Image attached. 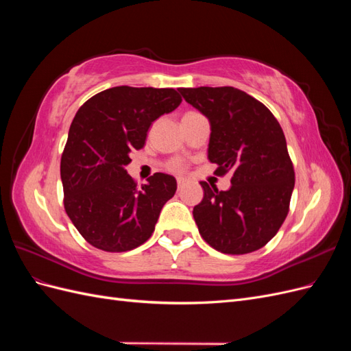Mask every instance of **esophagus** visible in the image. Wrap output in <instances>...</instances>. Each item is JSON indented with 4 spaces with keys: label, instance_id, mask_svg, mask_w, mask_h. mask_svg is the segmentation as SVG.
Returning <instances> with one entry per match:
<instances>
[{
    "label": "esophagus",
    "instance_id": "esophagus-1",
    "mask_svg": "<svg viewBox=\"0 0 351 351\" xmlns=\"http://www.w3.org/2000/svg\"><path fill=\"white\" fill-rule=\"evenodd\" d=\"M177 187H178V190L184 187V180H183V178H178V180H177Z\"/></svg>",
    "mask_w": 351,
    "mask_h": 351
}]
</instances>
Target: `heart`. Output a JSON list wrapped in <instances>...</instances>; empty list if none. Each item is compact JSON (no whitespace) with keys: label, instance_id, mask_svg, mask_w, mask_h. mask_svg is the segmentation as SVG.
I'll list each match as a JSON object with an SVG mask.
<instances>
[{"label":"heart","instance_id":"b5f03b06","mask_svg":"<svg viewBox=\"0 0 351 351\" xmlns=\"http://www.w3.org/2000/svg\"><path fill=\"white\" fill-rule=\"evenodd\" d=\"M169 169H171V171H176V173H182L186 169V164L183 161H180V159H176V161L169 162Z\"/></svg>","mask_w":351,"mask_h":351}]
</instances>
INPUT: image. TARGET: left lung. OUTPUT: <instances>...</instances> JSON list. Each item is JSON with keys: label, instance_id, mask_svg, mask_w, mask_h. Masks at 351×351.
Wrapping results in <instances>:
<instances>
[{"label": "left lung", "instance_id": "obj_1", "mask_svg": "<svg viewBox=\"0 0 351 351\" xmlns=\"http://www.w3.org/2000/svg\"><path fill=\"white\" fill-rule=\"evenodd\" d=\"M183 98L210 121L208 158L217 176L231 173L227 192L206 182L193 209L210 247L246 254L263 247L290 210L294 168L278 120L246 92L231 86L182 88Z\"/></svg>", "mask_w": 351, "mask_h": 351}]
</instances>
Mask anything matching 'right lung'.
<instances>
[{
    "label": "right lung",
    "mask_w": 351,
    "mask_h": 351,
    "mask_svg": "<svg viewBox=\"0 0 351 351\" xmlns=\"http://www.w3.org/2000/svg\"><path fill=\"white\" fill-rule=\"evenodd\" d=\"M182 104L176 89L117 86L84 102L61 155L64 209L82 237L104 252H127L152 236L173 176L155 173L137 186L124 167L145 145L158 117Z\"/></svg>",
    "instance_id": "add662e5"
}]
</instances>
